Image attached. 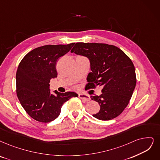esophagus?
<instances>
[{"label":"esophagus","instance_id":"34e87169","mask_svg":"<svg viewBox=\"0 0 160 160\" xmlns=\"http://www.w3.org/2000/svg\"><path fill=\"white\" fill-rule=\"evenodd\" d=\"M79 98L85 101H88L90 100V97H89V96L86 94H84V93H80L79 94Z\"/></svg>","mask_w":160,"mask_h":160}]
</instances>
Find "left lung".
<instances>
[{"label": "left lung", "instance_id": "8db88e82", "mask_svg": "<svg viewBox=\"0 0 160 160\" xmlns=\"http://www.w3.org/2000/svg\"><path fill=\"white\" fill-rule=\"evenodd\" d=\"M71 52L90 61L88 87L102 86L100 96H91L100 106L92 116L100 120L118 117L128 105L136 86L135 69L131 60L116 46L103 43L77 42Z\"/></svg>", "mask_w": 160, "mask_h": 160}]
</instances>
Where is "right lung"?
<instances>
[{
	"instance_id": "add662e5",
	"label": "right lung",
	"mask_w": 160,
	"mask_h": 160,
	"mask_svg": "<svg viewBox=\"0 0 160 160\" xmlns=\"http://www.w3.org/2000/svg\"><path fill=\"white\" fill-rule=\"evenodd\" d=\"M75 43L45 45L32 50L24 56L16 72V92L29 116L42 123H48L59 116L63 104L75 92L51 93L50 81L57 78L56 61L68 53Z\"/></svg>"
}]
</instances>
